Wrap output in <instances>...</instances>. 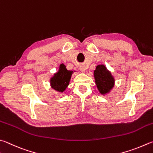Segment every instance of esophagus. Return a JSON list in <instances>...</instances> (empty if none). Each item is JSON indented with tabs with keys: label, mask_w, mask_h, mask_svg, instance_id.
<instances>
[{
	"label": "esophagus",
	"mask_w": 153,
	"mask_h": 153,
	"mask_svg": "<svg viewBox=\"0 0 153 153\" xmlns=\"http://www.w3.org/2000/svg\"><path fill=\"white\" fill-rule=\"evenodd\" d=\"M79 68V70L81 71L82 72H83V73H84V72L85 71V66L84 65H80Z\"/></svg>",
	"instance_id": "34e87169"
}]
</instances>
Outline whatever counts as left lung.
Here are the masks:
<instances>
[{"instance_id": "1", "label": "left lung", "mask_w": 153, "mask_h": 153, "mask_svg": "<svg viewBox=\"0 0 153 153\" xmlns=\"http://www.w3.org/2000/svg\"><path fill=\"white\" fill-rule=\"evenodd\" d=\"M94 76L96 87L101 95L106 96L111 92L114 87L115 78L105 65H97L94 71Z\"/></svg>"}]
</instances>
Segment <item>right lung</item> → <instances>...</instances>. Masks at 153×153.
<instances>
[{"mask_svg": "<svg viewBox=\"0 0 153 153\" xmlns=\"http://www.w3.org/2000/svg\"><path fill=\"white\" fill-rule=\"evenodd\" d=\"M73 71L68 70L65 66L61 63L57 72L50 77V86L55 91L59 93L64 92L69 84Z\"/></svg>", "mask_w": 153, "mask_h": 153, "instance_id": "obj_1", "label": "right lung"}]
</instances>
